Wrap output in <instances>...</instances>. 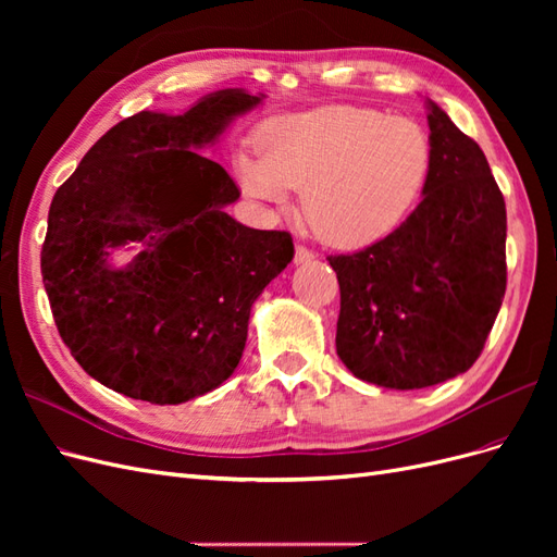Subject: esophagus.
<instances>
[{
  "instance_id": "34e87169",
  "label": "esophagus",
  "mask_w": 557,
  "mask_h": 557,
  "mask_svg": "<svg viewBox=\"0 0 557 557\" xmlns=\"http://www.w3.org/2000/svg\"><path fill=\"white\" fill-rule=\"evenodd\" d=\"M315 256L313 252L309 250V248H305V246H295V264H307V262H311Z\"/></svg>"
}]
</instances>
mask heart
Masks as SVG:
<instances>
[{"mask_svg":"<svg viewBox=\"0 0 557 557\" xmlns=\"http://www.w3.org/2000/svg\"><path fill=\"white\" fill-rule=\"evenodd\" d=\"M258 158L242 153L248 197L283 201L299 188V213L320 242L367 248L407 221L432 172V141L409 117L330 104L267 121Z\"/></svg>","mask_w":557,"mask_h":557,"instance_id":"1","label":"heart"}]
</instances>
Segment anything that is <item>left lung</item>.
Segmentation results:
<instances>
[{
	"label": "left lung",
	"mask_w": 557,
	"mask_h": 557,
	"mask_svg": "<svg viewBox=\"0 0 557 557\" xmlns=\"http://www.w3.org/2000/svg\"><path fill=\"white\" fill-rule=\"evenodd\" d=\"M432 172L391 237L330 256L336 356L352 376L416 391L476 362L507 290V207L483 150L428 99Z\"/></svg>",
	"instance_id": "1"
}]
</instances>
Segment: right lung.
<instances>
[{
    "instance_id": "right-lung-1",
    "label": "right lung",
    "mask_w": 557,
    "mask_h": 557,
    "mask_svg": "<svg viewBox=\"0 0 557 557\" xmlns=\"http://www.w3.org/2000/svg\"><path fill=\"white\" fill-rule=\"evenodd\" d=\"M264 95L218 90L181 115L113 125L48 211L41 276L74 360L111 391L150 404L211 393L237 369L250 307L295 256L288 232L252 230L225 207L237 183L199 153ZM143 244L127 268L108 256Z\"/></svg>"
}]
</instances>
